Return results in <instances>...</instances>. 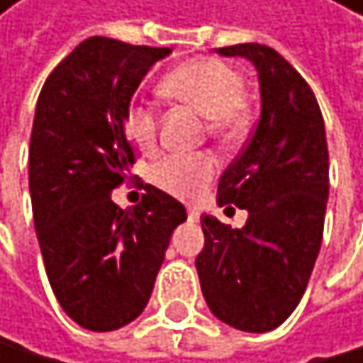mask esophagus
Returning <instances> with one entry per match:
<instances>
[{
  "label": "esophagus",
  "instance_id": "1",
  "mask_svg": "<svg viewBox=\"0 0 363 363\" xmlns=\"http://www.w3.org/2000/svg\"><path fill=\"white\" fill-rule=\"evenodd\" d=\"M187 216H189V222H198V220H200V211H198V208H191V206H189Z\"/></svg>",
  "mask_w": 363,
  "mask_h": 363
}]
</instances>
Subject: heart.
I'll use <instances>...</instances> for the list:
<instances>
[{
  "instance_id": "1",
  "label": "heart",
  "mask_w": 363,
  "mask_h": 363,
  "mask_svg": "<svg viewBox=\"0 0 363 363\" xmlns=\"http://www.w3.org/2000/svg\"><path fill=\"white\" fill-rule=\"evenodd\" d=\"M163 93L206 117V128L216 139H235L244 128L242 78L235 69L218 58L198 56L176 65L163 78ZM126 128L130 139L141 150H152L159 137V117L145 104L133 102L126 113ZM218 174L216 157L176 155L161 161L152 180L155 185L176 198L194 200Z\"/></svg>"
}]
</instances>
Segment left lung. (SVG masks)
<instances>
[{
  "mask_svg": "<svg viewBox=\"0 0 363 363\" xmlns=\"http://www.w3.org/2000/svg\"><path fill=\"white\" fill-rule=\"evenodd\" d=\"M216 52L255 65L261 115L218 185V204L246 208L248 220L230 228L202 216L204 248L196 270L216 318L240 331L266 333L301 303L323 244L329 198L325 121L309 84L272 48L242 43Z\"/></svg>",
  "mask_w": 363,
  "mask_h": 363,
  "instance_id": "1",
  "label": "left lung"
}]
</instances>
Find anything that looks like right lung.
I'll return each mask as SVG.
<instances>
[{"instance_id": "right-lung-1", "label": "right lung", "mask_w": 363, "mask_h": 363, "mask_svg": "<svg viewBox=\"0 0 363 363\" xmlns=\"http://www.w3.org/2000/svg\"><path fill=\"white\" fill-rule=\"evenodd\" d=\"M169 48L91 36L43 84L30 137V198L40 255L65 313L115 331L145 309L185 206L145 185L133 211L111 200L135 163L126 113Z\"/></svg>"}]
</instances>
